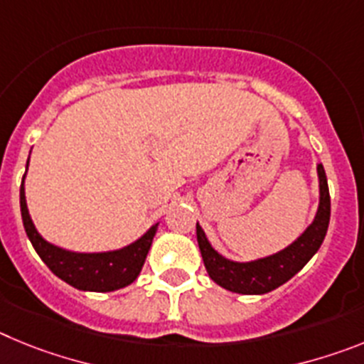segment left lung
<instances>
[{
	"instance_id": "obj_1",
	"label": "left lung",
	"mask_w": 364,
	"mask_h": 364,
	"mask_svg": "<svg viewBox=\"0 0 364 364\" xmlns=\"http://www.w3.org/2000/svg\"><path fill=\"white\" fill-rule=\"evenodd\" d=\"M319 205L311 224L291 244L272 255L255 260H231L218 253L197 222V240L208 275L224 290L242 295H262L290 281L317 253L330 224V193L323 164H317Z\"/></svg>"
}]
</instances>
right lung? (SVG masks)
Masks as SVG:
<instances>
[{
    "label": "right lung",
    "instance_id": "1",
    "mask_svg": "<svg viewBox=\"0 0 364 364\" xmlns=\"http://www.w3.org/2000/svg\"><path fill=\"white\" fill-rule=\"evenodd\" d=\"M28 159H31V154H28ZM25 176L27 173L23 175L21 188H19V208H21L23 228L40 259L56 277H60L76 290L100 291V294L120 290L136 281L142 272L156 230H159V224H153L140 239L124 247H118V250L95 253L70 252V250L60 247L43 239L40 231L36 230L31 213H28L27 198H25Z\"/></svg>",
    "mask_w": 364,
    "mask_h": 364
}]
</instances>
